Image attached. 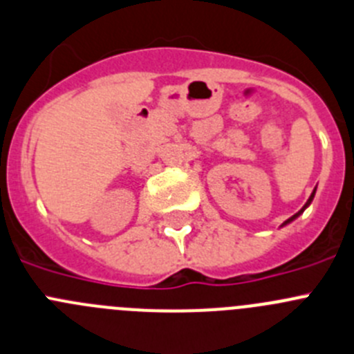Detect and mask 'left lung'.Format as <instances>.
I'll list each match as a JSON object with an SVG mask.
<instances>
[{
  "label": "left lung",
  "instance_id": "8db88e82",
  "mask_svg": "<svg viewBox=\"0 0 354 354\" xmlns=\"http://www.w3.org/2000/svg\"><path fill=\"white\" fill-rule=\"evenodd\" d=\"M315 194H316V188H315V190H313L311 197H309V199H307V203H306V204H304V207H302V209H300V211H299V213H295V214H293V216H292V218H288V220H286V222H285V223H283V225H286V223H290V222H292V220H295V218H297V216H299V214H300V213H302V211H304V209H306V207H307V206H309V204H311V203H313V199H315Z\"/></svg>",
  "mask_w": 354,
  "mask_h": 354
}]
</instances>
